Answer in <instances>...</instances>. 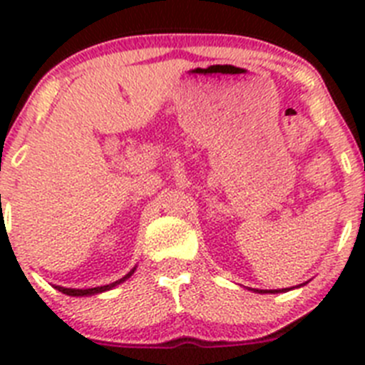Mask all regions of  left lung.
<instances>
[{
    "mask_svg": "<svg viewBox=\"0 0 365 365\" xmlns=\"http://www.w3.org/2000/svg\"><path fill=\"white\" fill-rule=\"evenodd\" d=\"M254 291H256V292H261V294H263V292H265V291H257V289H254ZM285 291H289V289H282V291H270V292H285Z\"/></svg>",
    "mask_w": 365,
    "mask_h": 365,
    "instance_id": "obj_1",
    "label": "left lung"
}]
</instances>
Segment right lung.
<instances>
[{
	"instance_id": "1",
	"label": "right lung",
	"mask_w": 365,
	"mask_h": 365,
	"mask_svg": "<svg viewBox=\"0 0 365 365\" xmlns=\"http://www.w3.org/2000/svg\"><path fill=\"white\" fill-rule=\"evenodd\" d=\"M133 272H135V269L130 270V272L125 274L124 278L117 279V282H113V283H109V285H104V287H93V289H66V287L56 285V289L60 292H63V294H67V296H93V294H100V292H106V291H109V289H113V287H117V285H120V283H124L125 279L130 278V276Z\"/></svg>"
}]
</instances>
